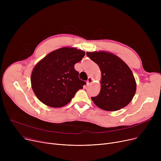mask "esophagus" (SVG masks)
<instances>
[{"label":"esophagus","instance_id":"1","mask_svg":"<svg viewBox=\"0 0 161 161\" xmlns=\"http://www.w3.org/2000/svg\"><path fill=\"white\" fill-rule=\"evenodd\" d=\"M92 79L91 77H89L87 79V84L89 86V85H90V84L92 83Z\"/></svg>","mask_w":161,"mask_h":161}]
</instances>
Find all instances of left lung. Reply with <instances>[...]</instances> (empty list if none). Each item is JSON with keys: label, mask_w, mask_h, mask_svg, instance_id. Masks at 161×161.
Masks as SVG:
<instances>
[{"label": "left lung", "mask_w": 161, "mask_h": 161, "mask_svg": "<svg viewBox=\"0 0 161 161\" xmlns=\"http://www.w3.org/2000/svg\"><path fill=\"white\" fill-rule=\"evenodd\" d=\"M86 54L98 64L102 75L99 94L91 97L93 103L106 111H117L127 106L136 90V81L128 65L111 53L93 52Z\"/></svg>", "instance_id": "obj_1"}]
</instances>
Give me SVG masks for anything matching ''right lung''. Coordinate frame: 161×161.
<instances>
[{"label":"right lung","mask_w":161,"mask_h":161,"mask_svg":"<svg viewBox=\"0 0 161 161\" xmlns=\"http://www.w3.org/2000/svg\"><path fill=\"white\" fill-rule=\"evenodd\" d=\"M86 53L74 47H62L39 61L31 74V86L44 104L61 108L67 104L86 82L81 80L74 69Z\"/></svg>","instance_id":"right-lung-1"}]
</instances>
